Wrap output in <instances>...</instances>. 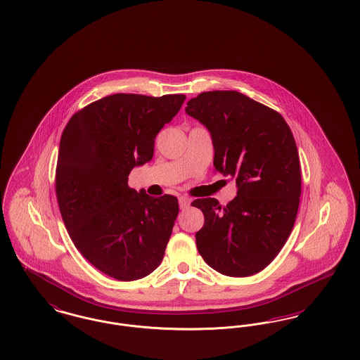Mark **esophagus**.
<instances>
[{"instance_id":"esophagus-1","label":"esophagus","mask_w":360,"mask_h":360,"mask_svg":"<svg viewBox=\"0 0 360 360\" xmlns=\"http://www.w3.org/2000/svg\"><path fill=\"white\" fill-rule=\"evenodd\" d=\"M190 205V200H188V197H185V195H181L179 197V207L181 209H186Z\"/></svg>"}]
</instances>
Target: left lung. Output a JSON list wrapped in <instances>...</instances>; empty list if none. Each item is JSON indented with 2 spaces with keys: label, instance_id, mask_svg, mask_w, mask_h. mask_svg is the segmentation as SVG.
I'll use <instances>...</instances> for the list:
<instances>
[{
  "label": "left lung",
  "instance_id": "obj_1",
  "mask_svg": "<svg viewBox=\"0 0 360 360\" xmlns=\"http://www.w3.org/2000/svg\"><path fill=\"white\" fill-rule=\"evenodd\" d=\"M186 113L210 132L214 170L238 185L225 206L216 198L191 202L205 217L195 233L198 252L220 274H257L289 239L300 206L301 165L290 128L276 110L235 90L204 91Z\"/></svg>",
  "mask_w": 360,
  "mask_h": 360
}]
</instances>
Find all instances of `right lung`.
<instances>
[{
  "instance_id": "obj_1",
  "label": "right lung",
  "mask_w": 360,
  "mask_h": 360,
  "mask_svg": "<svg viewBox=\"0 0 360 360\" xmlns=\"http://www.w3.org/2000/svg\"><path fill=\"white\" fill-rule=\"evenodd\" d=\"M185 98L112 94L72 115L60 137L55 190L63 223L82 257L117 281L151 274L165 257L178 198L137 193L128 175L153 159L155 137Z\"/></svg>"
}]
</instances>
